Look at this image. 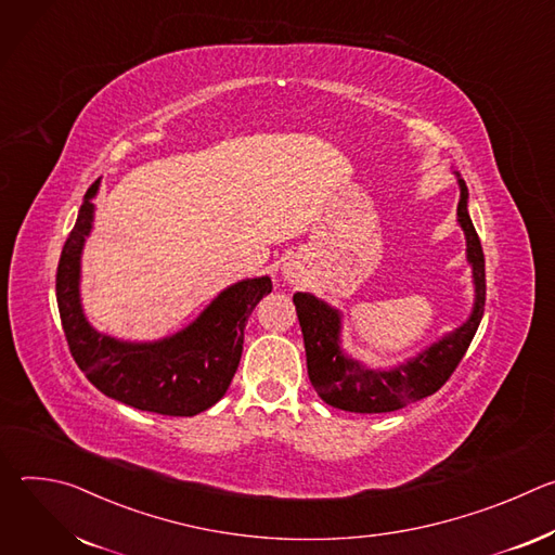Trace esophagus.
I'll return each mask as SVG.
<instances>
[{
	"instance_id": "1",
	"label": "esophagus",
	"mask_w": 555,
	"mask_h": 555,
	"mask_svg": "<svg viewBox=\"0 0 555 555\" xmlns=\"http://www.w3.org/2000/svg\"><path fill=\"white\" fill-rule=\"evenodd\" d=\"M285 279H287L289 283H296V281L300 279V272H298V268H294V266H287V268H285Z\"/></svg>"
}]
</instances>
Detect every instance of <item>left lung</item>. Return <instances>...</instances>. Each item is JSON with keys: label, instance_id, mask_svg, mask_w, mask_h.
Wrapping results in <instances>:
<instances>
[{"label": "left lung", "instance_id": "left-lung-1", "mask_svg": "<svg viewBox=\"0 0 555 555\" xmlns=\"http://www.w3.org/2000/svg\"><path fill=\"white\" fill-rule=\"evenodd\" d=\"M461 199L456 206L459 223L465 232L467 261L472 263L477 300L469 319L450 336L435 343L415 360L390 371H369L345 358L338 345L340 313L311 294H294L298 323L305 338L307 373L319 398L334 409L349 413H390L400 411L437 392L463 360L486 309V257L479 234L467 215V186L459 178Z\"/></svg>", "mask_w": 555, "mask_h": 555}]
</instances>
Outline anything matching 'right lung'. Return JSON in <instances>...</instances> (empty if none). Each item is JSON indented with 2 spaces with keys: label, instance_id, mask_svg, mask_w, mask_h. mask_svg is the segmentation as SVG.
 Wrapping results in <instances>:
<instances>
[{
  "label": "right lung",
  "instance_id": "right-lung-1",
  "mask_svg": "<svg viewBox=\"0 0 555 555\" xmlns=\"http://www.w3.org/2000/svg\"><path fill=\"white\" fill-rule=\"evenodd\" d=\"M96 189L99 182L78 210L56 268V302L69 353L107 398L146 413L193 417L223 398L242 360L246 323L272 292V281L248 279L223 289L193 325L165 340L135 345L94 332L78 300V276Z\"/></svg>",
  "mask_w": 555,
  "mask_h": 555
}]
</instances>
